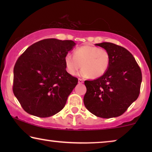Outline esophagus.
<instances>
[{
    "mask_svg": "<svg viewBox=\"0 0 152 152\" xmlns=\"http://www.w3.org/2000/svg\"><path fill=\"white\" fill-rule=\"evenodd\" d=\"M83 82H84V80H83L82 79H80V78L78 79V83H79V84H82Z\"/></svg>",
    "mask_w": 152,
    "mask_h": 152,
    "instance_id": "1",
    "label": "esophagus"
}]
</instances>
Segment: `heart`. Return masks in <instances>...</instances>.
Masks as SVG:
<instances>
[{
    "instance_id": "b5f03b06",
    "label": "heart",
    "mask_w": 152,
    "mask_h": 152,
    "mask_svg": "<svg viewBox=\"0 0 152 152\" xmlns=\"http://www.w3.org/2000/svg\"><path fill=\"white\" fill-rule=\"evenodd\" d=\"M111 57L107 50L93 45H82L64 57L66 70L71 75H75L80 68V75L97 79L103 76L109 69Z\"/></svg>"
}]
</instances>
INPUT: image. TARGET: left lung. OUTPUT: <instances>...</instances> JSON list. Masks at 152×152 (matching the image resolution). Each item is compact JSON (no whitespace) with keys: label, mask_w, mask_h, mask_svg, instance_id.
<instances>
[{"label":"left lung","mask_w":152,"mask_h":152,"mask_svg":"<svg viewBox=\"0 0 152 152\" xmlns=\"http://www.w3.org/2000/svg\"><path fill=\"white\" fill-rule=\"evenodd\" d=\"M95 45L109 52L111 61L103 76L84 82V105L97 117H118L138 97L142 72L134 56L124 48L109 42Z\"/></svg>","instance_id":"obj_1"}]
</instances>
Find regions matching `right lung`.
Instances as JSON below:
<instances>
[{
	"label": "right lung",
	"mask_w": 152,
	"mask_h": 152,
	"mask_svg": "<svg viewBox=\"0 0 152 152\" xmlns=\"http://www.w3.org/2000/svg\"><path fill=\"white\" fill-rule=\"evenodd\" d=\"M76 43L46 39L34 43L18 57L14 68L13 93L25 111L39 118L64 109L78 79L66 70L64 57Z\"/></svg>",
	"instance_id": "obj_1"
}]
</instances>
